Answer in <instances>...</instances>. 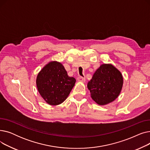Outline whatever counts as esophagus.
<instances>
[{
    "label": "esophagus",
    "instance_id": "obj_1",
    "mask_svg": "<svg viewBox=\"0 0 150 150\" xmlns=\"http://www.w3.org/2000/svg\"><path fill=\"white\" fill-rule=\"evenodd\" d=\"M77 80H78V81H79V82H81V83H84L85 82V78H84V77H82V76H79V77H78V78H77Z\"/></svg>",
    "mask_w": 150,
    "mask_h": 150
}]
</instances>
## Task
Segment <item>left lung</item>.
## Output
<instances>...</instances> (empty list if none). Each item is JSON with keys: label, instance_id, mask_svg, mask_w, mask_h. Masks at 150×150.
Returning <instances> with one entry per match:
<instances>
[{"label": "left lung", "instance_id": "obj_1", "mask_svg": "<svg viewBox=\"0 0 150 150\" xmlns=\"http://www.w3.org/2000/svg\"><path fill=\"white\" fill-rule=\"evenodd\" d=\"M122 73L112 64H101L88 83L92 99L97 104L104 106L114 101L122 89Z\"/></svg>", "mask_w": 150, "mask_h": 150}]
</instances>
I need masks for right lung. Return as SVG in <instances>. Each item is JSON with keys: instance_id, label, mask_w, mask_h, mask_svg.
<instances>
[{"instance_id": "obj_1", "label": "right lung", "mask_w": 150, "mask_h": 150, "mask_svg": "<svg viewBox=\"0 0 150 150\" xmlns=\"http://www.w3.org/2000/svg\"><path fill=\"white\" fill-rule=\"evenodd\" d=\"M76 80L68 76L61 62L52 61L39 71L36 77L37 89L47 103L56 106L64 102L72 91Z\"/></svg>"}]
</instances>
